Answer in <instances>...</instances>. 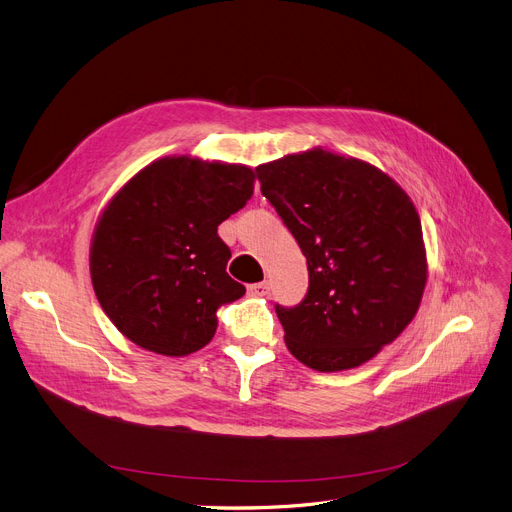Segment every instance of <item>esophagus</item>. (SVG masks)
Wrapping results in <instances>:
<instances>
[{"instance_id":"34e87169","label":"esophagus","mask_w":512,"mask_h":512,"mask_svg":"<svg viewBox=\"0 0 512 512\" xmlns=\"http://www.w3.org/2000/svg\"><path fill=\"white\" fill-rule=\"evenodd\" d=\"M266 293H268V283L266 281L248 285V295H252V297H264Z\"/></svg>"}]
</instances>
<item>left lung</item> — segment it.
<instances>
[{
  "mask_svg": "<svg viewBox=\"0 0 512 512\" xmlns=\"http://www.w3.org/2000/svg\"><path fill=\"white\" fill-rule=\"evenodd\" d=\"M256 173L308 260L304 302L277 306L287 349L316 372L370 362L424 297L428 258L411 198L372 163L320 146L262 163Z\"/></svg>",
  "mask_w": 512,
  "mask_h": 512,
  "instance_id": "1",
  "label": "left lung"
}]
</instances>
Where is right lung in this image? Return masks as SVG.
<instances>
[{
  "instance_id": "1",
  "label": "right lung",
  "mask_w": 512,
  "mask_h": 512,
  "mask_svg": "<svg viewBox=\"0 0 512 512\" xmlns=\"http://www.w3.org/2000/svg\"><path fill=\"white\" fill-rule=\"evenodd\" d=\"M242 163L190 155L140 169L103 208L90 239V281L107 318L138 347L184 357L210 343L217 310L246 293L227 275L217 227L254 194Z\"/></svg>"
}]
</instances>
